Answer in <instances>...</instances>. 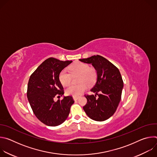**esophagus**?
Instances as JSON below:
<instances>
[{"label": "esophagus", "mask_w": 157, "mask_h": 157, "mask_svg": "<svg viewBox=\"0 0 157 157\" xmlns=\"http://www.w3.org/2000/svg\"><path fill=\"white\" fill-rule=\"evenodd\" d=\"M79 97H78V96H73V99H74L75 101H77V100L79 99Z\"/></svg>", "instance_id": "esophagus-1"}]
</instances>
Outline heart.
I'll return each mask as SVG.
<instances>
[{
    "instance_id": "b5f03b06",
    "label": "heart",
    "mask_w": 157,
    "mask_h": 157,
    "mask_svg": "<svg viewBox=\"0 0 157 157\" xmlns=\"http://www.w3.org/2000/svg\"><path fill=\"white\" fill-rule=\"evenodd\" d=\"M70 70L73 75H79L78 85H72L66 89V93L73 96H79L87 88V85L94 82L96 77V71L94 68H91L86 63L78 62L70 67ZM59 80L63 86H68L71 82V75L66 70H62L59 75Z\"/></svg>"
}]
</instances>
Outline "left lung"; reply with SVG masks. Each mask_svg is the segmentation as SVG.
Masks as SVG:
<instances>
[{
    "mask_svg": "<svg viewBox=\"0 0 157 157\" xmlns=\"http://www.w3.org/2000/svg\"><path fill=\"white\" fill-rule=\"evenodd\" d=\"M79 60L91 64L97 72L96 83L91 89L95 95H85L87 102L83 109L91 119L105 121L115 113L121 99L124 83L121 73L116 66L100 55Z\"/></svg>",
    "mask_w": 157,
    "mask_h": 157,
    "instance_id": "1",
    "label": "left lung"
}]
</instances>
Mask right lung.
Instances as JSON below:
<instances>
[{"label":"right lung","mask_w":157,"mask_h":157,"mask_svg":"<svg viewBox=\"0 0 157 157\" xmlns=\"http://www.w3.org/2000/svg\"><path fill=\"white\" fill-rule=\"evenodd\" d=\"M72 61H60L49 58L43 61L30 76L27 87V98L34 114L44 124L57 126L68 118L74 103L71 96L54 101L64 94L59 80L60 72Z\"/></svg>","instance_id":"1"}]
</instances>
